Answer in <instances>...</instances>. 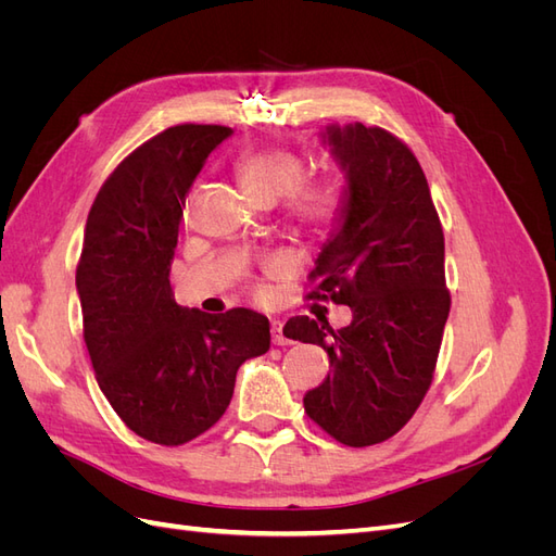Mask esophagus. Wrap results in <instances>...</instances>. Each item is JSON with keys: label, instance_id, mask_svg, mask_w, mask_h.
Here are the masks:
<instances>
[{"label": "esophagus", "instance_id": "esophagus-1", "mask_svg": "<svg viewBox=\"0 0 556 556\" xmlns=\"http://www.w3.org/2000/svg\"><path fill=\"white\" fill-rule=\"evenodd\" d=\"M271 336H274V343L276 345H288L290 343L288 336L282 333V323H280V319H271Z\"/></svg>", "mask_w": 556, "mask_h": 556}]
</instances>
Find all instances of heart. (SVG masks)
<instances>
[{"mask_svg": "<svg viewBox=\"0 0 556 556\" xmlns=\"http://www.w3.org/2000/svg\"><path fill=\"white\" fill-rule=\"evenodd\" d=\"M241 190L252 201H276L290 194V211L304 225H329L341 211V188L333 178H304V162L285 148L248 153L237 164Z\"/></svg>", "mask_w": 556, "mask_h": 556, "instance_id": "heart-1", "label": "heart"}]
</instances>
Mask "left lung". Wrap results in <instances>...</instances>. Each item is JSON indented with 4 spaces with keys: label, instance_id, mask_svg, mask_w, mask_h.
I'll return each mask as SVG.
<instances>
[{
    "label": "left lung",
    "instance_id": "left-lung-1",
    "mask_svg": "<svg viewBox=\"0 0 556 556\" xmlns=\"http://www.w3.org/2000/svg\"><path fill=\"white\" fill-rule=\"evenodd\" d=\"M319 141L345 188L311 296L350 306L352 323L333 331L296 315L282 333L329 355L327 380L304 396L308 417L343 445L366 447L406 425L431 384L450 313L445 241L408 146L362 123L327 125Z\"/></svg>",
    "mask_w": 556,
    "mask_h": 556
}]
</instances>
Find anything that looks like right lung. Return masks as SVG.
I'll return each mask as SVG.
<instances>
[{"mask_svg": "<svg viewBox=\"0 0 556 556\" xmlns=\"http://www.w3.org/2000/svg\"><path fill=\"white\" fill-rule=\"evenodd\" d=\"M229 137L220 125H176L146 141L99 190L83 237L76 292L99 390L160 445L211 429L239 366L271 348L262 313L185 308L169 282L185 194Z\"/></svg>", "mask_w": 556, "mask_h": 556, "instance_id": "obj_1", "label": "right lung"}]
</instances>
